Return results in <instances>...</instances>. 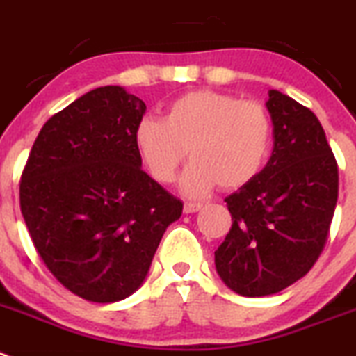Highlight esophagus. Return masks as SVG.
I'll list each match as a JSON object with an SVG mask.
<instances>
[{"label":"esophagus","instance_id":"34e87169","mask_svg":"<svg viewBox=\"0 0 356 356\" xmlns=\"http://www.w3.org/2000/svg\"><path fill=\"white\" fill-rule=\"evenodd\" d=\"M202 208V202H185L184 211L185 213H195Z\"/></svg>","mask_w":356,"mask_h":356}]
</instances>
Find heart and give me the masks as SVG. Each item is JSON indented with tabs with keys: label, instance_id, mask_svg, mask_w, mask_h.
Segmentation results:
<instances>
[{
	"label": "heart",
	"instance_id": "b5f03b06",
	"mask_svg": "<svg viewBox=\"0 0 356 356\" xmlns=\"http://www.w3.org/2000/svg\"><path fill=\"white\" fill-rule=\"evenodd\" d=\"M136 148L159 184H171L184 159H192L181 176V191L201 195L216 184L239 188L262 171L270 145L273 120L266 106L229 94L197 90L178 97L162 118L138 124Z\"/></svg>",
	"mask_w": 356,
	"mask_h": 356
}]
</instances>
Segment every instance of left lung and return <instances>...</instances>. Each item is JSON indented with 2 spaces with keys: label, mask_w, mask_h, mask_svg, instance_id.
<instances>
[{
  "label": "left lung",
  "mask_w": 356,
  "mask_h": 356,
  "mask_svg": "<svg viewBox=\"0 0 356 356\" xmlns=\"http://www.w3.org/2000/svg\"><path fill=\"white\" fill-rule=\"evenodd\" d=\"M274 148L266 168L225 197L232 227L215 252L216 273L245 297L282 292L309 273L327 243L339 171L320 120L280 90L266 103Z\"/></svg>",
  "instance_id": "obj_1"
}]
</instances>
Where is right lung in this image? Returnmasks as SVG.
I'll list each match as a JSON object with an SVG mask.
<instances>
[{"label":"right lung","instance_id":"right-lung-1","mask_svg":"<svg viewBox=\"0 0 356 356\" xmlns=\"http://www.w3.org/2000/svg\"><path fill=\"white\" fill-rule=\"evenodd\" d=\"M145 106L124 87H97L45 122L20 178V211L60 285L117 302L143 285L184 202L141 169Z\"/></svg>","mask_w":356,"mask_h":356}]
</instances>
